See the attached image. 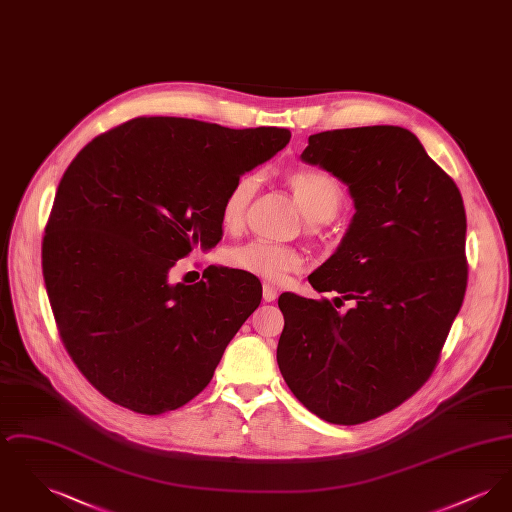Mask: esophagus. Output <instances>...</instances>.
<instances>
[{"label": "esophagus", "instance_id": "1", "mask_svg": "<svg viewBox=\"0 0 512 512\" xmlns=\"http://www.w3.org/2000/svg\"><path fill=\"white\" fill-rule=\"evenodd\" d=\"M276 297H278V292H276L272 286L265 284V286H263V299H265L267 303H270V301H274Z\"/></svg>", "mask_w": 512, "mask_h": 512}]
</instances>
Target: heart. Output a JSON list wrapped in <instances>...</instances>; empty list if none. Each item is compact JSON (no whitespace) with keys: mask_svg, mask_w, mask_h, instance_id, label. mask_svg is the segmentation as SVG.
<instances>
[{"mask_svg":"<svg viewBox=\"0 0 512 512\" xmlns=\"http://www.w3.org/2000/svg\"><path fill=\"white\" fill-rule=\"evenodd\" d=\"M261 186L259 172L240 174L224 195L220 207V219L224 226L236 228L244 220L251 199ZM288 186L293 197L309 222H328L340 211L343 192L334 176L320 171H297L288 176ZM228 261L240 270L265 278L270 282H282L286 274L299 270L303 257L299 251L286 245L272 244L265 240H251L238 245L228 253Z\"/></svg>","mask_w":512,"mask_h":512,"instance_id":"1","label":"heart"}]
</instances>
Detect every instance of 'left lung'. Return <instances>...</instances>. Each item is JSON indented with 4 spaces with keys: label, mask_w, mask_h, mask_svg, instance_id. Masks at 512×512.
I'll list each match as a JSON object with an SVG mask.
<instances>
[{
    "label": "left lung",
    "mask_w": 512,
    "mask_h": 512,
    "mask_svg": "<svg viewBox=\"0 0 512 512\" xmlns=\"http://www.w3.org/2000/svg\"><path fill=\"white\" fill-rule=\"evenodd\" d=\"M301 161L336 176L353 201L338 249L309 276L353 305L340 313L282 293L276 361L311 413L361 424L409 399L438 363L466 288L463 197L401 126L313 134Z\"/></svg>",
    "instance_id": "obj_1"
}]
</instances>
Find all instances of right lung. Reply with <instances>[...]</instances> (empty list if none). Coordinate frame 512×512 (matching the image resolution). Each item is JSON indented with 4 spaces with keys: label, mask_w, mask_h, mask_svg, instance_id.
<instances>
[{
    "label": "right lung",
    "mask_w": 512,
    "mask_h": 512,
    "mask_svg": "<svg viewBox=\"0 0 512 512\" xmlns=\"http://www.w3.org/2000/svg\"><path fill=\"white\" fill-rule=\"evenodd\" d=\"M286 128L234 130L142 117L92 140L63 174L42 244L49 303L88 382L134 413L174 411L203 390L261 303L244 270L171 268L222 236L232 182L290 142Z\"/></svg>",
    "instance_id": "add662e5"
}]
</instances>
